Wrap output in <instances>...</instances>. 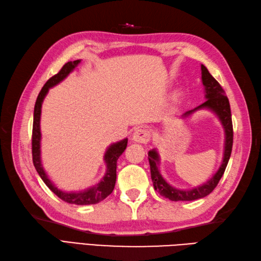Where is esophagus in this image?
<instances>
[{"label":"esophagus","mask_w":261,"mask_h":261,"mask_svg":"<svg viewBox=\"0 0 261 261\" xmlns=\"http://www.w3.org/2000/svg\"><path fill=\"white\" fill-rule=\"evenodd\" d=\"M132 139L139 143H148L151 140V132L148 129H137L133 133Z\"/></svg>","instance_id":"34e87169"}]
</instances>
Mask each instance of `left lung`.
Returning <instances> with one entry per match:
<instances>
[{"instance_id":"1","label":"left lung","mask_w":261,"mask_h":261,"mask_svg":"<svg viewBox=\"0 0 261 261\" xmlns=\"http://www.w3.org/2000/svg\"><path fill=\"white\" fill-rule=\"evenodd\" d=\"M201 80L204 87V96L207 100L199 107L192 109L190 111L185 112L182 114V118L189 117L192 113H195L198 110H201V109H208V110L213 111L219 118L223 129H225V150H223V158L220 168L218 169V171L213 175V178L208 180L207 182L192 188V189L189 190H181L170 186L163 179L158 168L160 162L158 151L155 149L150 150L148 153V158L150 163L151 179H152L154 190L158 191L165 198L172 200V201H192V200L201 199L213 192L223 175V172H225L228 161L230 159V154H231L233 130L229 100L220 84L209 73L208 69L203 64H201Z\"/></svg>"}]
</instances>
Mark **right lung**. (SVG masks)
Instances as JSON below:
<instances>
[{
    "instance_id": "1",
    "label": "right lung",
    "mask_w": 261,
    "mask_h": 261,
    "mask_svg": "<svg viewBox=\"0 0 261 261\" xmlns=\"http://www.w3.org/2000/svg\"><path fill=\"white\" fill-rule=\"evenodd\" d=\"M81 62V60H75V61H70L65 63L62 69L59 71V73L53 75L48 79L44 87L42 88L40 93L36 99L35 106H34V114H33V130H32V156H33V165L38 171L41 179L43 182L48 187L53 193L63 200V201L77 204V205H84V204H94L102 201L106 199L110 193L113 191L114 186H116L117 180V161L119 156L123 153V151L128 144V139H123L117 143L111 144L106 151L103 160H105L107 165V171L105 177L100 181L98 185H95L83 191H76V192H66L58 189L54 186L52 181L48 179L47 174L45 173L43 166L41 162V129H40V119H41V108L42 102H43L46 93L48 92V89L57 86L58 83L63 81L64 79L68 76L72 71H73L77 64Z\"/></svg>"
}]
</instances>
